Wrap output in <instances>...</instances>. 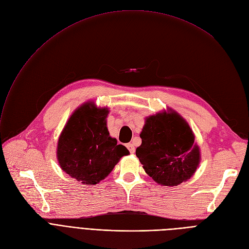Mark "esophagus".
I'll use <instances>...</instances> for the list:
<instances>
[{
	"label": "esophagus",
	"instance_id": "1",
	"mask_svg": "<svg viewBox=\"0 0 249 249\" xmlns=\"http://www.w3.org/2000/svg\"><path fill=\"white\" fill-rule=\"evenodd\" d=\"M126 148L128 149V151H129V152H131L132 154H134V153L136 152V148H135L134 144H132V143H129V144H127V145H126Z\"/></svg>",
	"mask_w": 249,
	"mask_h": 249
}]
</instances>
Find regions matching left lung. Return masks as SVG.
I'll list each match as a JSON object with an SVG mask.
<instances>
[{"label": "left lung", "instance_id": "left-lung-1", "mask_svg": "<svg viewBox=\"0 0 249 249\" xmlns=\"http://www.w3.org/2000/svg\"><path fill=\"white\" fill-rule=\"evenodd\" d=\"M136 155L157 183L174 186L195 174L200 152L184 118L173 109L146 117Z\"/></svg>", "mask_w": 249, "mask_h": 249}]
</instances>
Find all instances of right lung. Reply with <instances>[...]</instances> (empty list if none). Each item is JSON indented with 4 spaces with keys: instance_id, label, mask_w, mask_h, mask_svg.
<instances>
[{
    "instance_id": "right-lung-1",
    "label": "right lung",
    "mask_w": 249,
    "mask_h": 249,
    "mask_svg": "<svg viewBox=\"0 0 249 249\" xmlns=\"http://www.w3.org/2000/svg\"><path fill=\"white\" fill-rule=\"evenodd\" d=\"M108 108L89 101L69 118L58 138L56 157L61 168L83 184H97L107 176L128 150L109 136Z\"/></svg>"
}]
</instances>
